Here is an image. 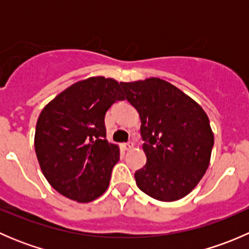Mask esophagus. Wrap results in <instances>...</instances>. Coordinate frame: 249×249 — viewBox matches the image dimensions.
<instances>
[{"mask_svg":"<svg viewBox=\"0 0 249 249\" xmlns=\"http://www.w3.org/2000/svg\"><path fill=\"white\" fill-rule=\"evenodd\" d=\"M134 147V144H132L131 142H126V143H123V148H124L125 150H130L131 148Z\"/></svg>","mask_w":249,"mask_h":249,"instance_id":"34e87169","label":"esophagus"}]
</instances>
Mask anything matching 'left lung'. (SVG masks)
Returning <instances> with one entry per match:
<instances>
[{"mask_svg":"<svg viewBox=\"0 0 249 249\" xmlns=\"http://www.w3.org/2000/svg\"><path fill=\"white\" fill-rule=\"evenodd\" d=\"M141 119L147 162L135 172L137 187L153 199L176 201L189 194L210 164L213 139L207 114L160 78L120 83Z\"/></svg>","mask_w":249,"mask_h":249,"instance_id":"8db88e82","label":"left lung"}]
</instances>
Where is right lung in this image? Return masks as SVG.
I'll return each mask as SVG.
<instances>
[{
	"instance_id": "add662e5",
	"label": "right lung",
	"mask_w": 249,
	"mask_h": 249,
	"mask_svg": "<svg viewBox=\"0 0 249 249\" xmlns=\"http://www.w3.org/2000/svg\"><path fill=\"white\" fill-rule=\"evenodd\" d=\"M124 100L112 78L91 77L57 95L39 114L35 150L44 177L64 196L90 202L109 185L119 149L106 140L105 115Z\"/></svg>"
}]
</instances>
